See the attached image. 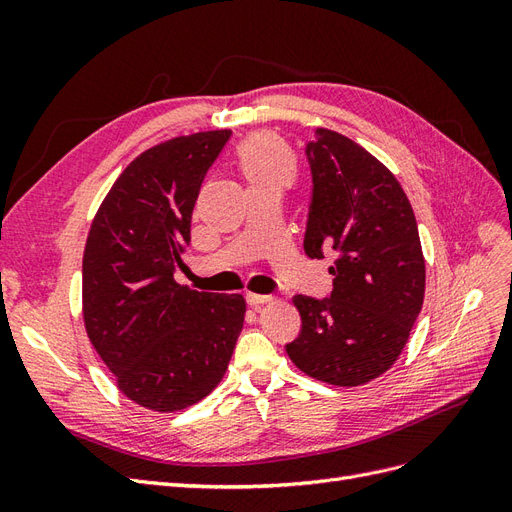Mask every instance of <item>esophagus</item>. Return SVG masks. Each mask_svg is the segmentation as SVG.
<instances>
[{"mask_svg":"<svg viewBox=\"0 0 512 512\" xmlns=\"http://www.w3.org/2000/svg\"><path fill=\"white\" fill-rule=\"evenodd\" d=\"M245 299H247V305L254 307V309H258L260 305H267V303L273 301V297H269V294H254V292L247 294Z\"/></svg>","mask_w":512,"mask_h":512,"instance_id":"1","label":"esophagus"}]
</instances>
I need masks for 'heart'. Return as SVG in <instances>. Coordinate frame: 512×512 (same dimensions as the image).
<instances>
[{
    "mask_svg": "<svg viewBox=\"0 0 512 512\" xmlns=\"http://www.w3.org/2000/svg\"><path fill=\"white\" fill-rule=\"evenodd\" d=\"M239 166L250 188H256V185L286 188L292 183L294 173H297L292 153L284 143L269 134L252 136L239 149Z\"/></svg>",
    "mask_w": 512,
    "mask_h": 512,
    "instance_id": "1",
    "label": "heart"
}]
</instances>
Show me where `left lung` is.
<instances>
[{"instance_id":"1","label":"left lung","mask_w":512,"mask_h":512,"mask_svg":"<svg viewBox=\"0 0 512 512\" xmlns=\"http://www.w3.org/2000/svg\"><path fill=\"white\" fill-rule=\"evenodd\" d=\"M305 254L333 252L327 299L297 294L301 333L286 346L303 374L335 386L382 376L406 348L425 299V258L395 175L348 136L316 128Z\"/></svg>"}]
</instances>
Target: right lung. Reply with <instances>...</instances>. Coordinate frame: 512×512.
I'll return each mask as SVG.
<instances>
[{"label":"right lung","mask_w":512,"mask_h":512,"mask_svg":"<svg viewBox=\"0 0 512 512\" xmlns=\"http://www.w3.org/2000/svg\"><path fill=\"white\" fill-rule=\"evenodd\" d=\"M230 130L177 136L117 177L83 254V320L117 389L153 412H179L224 378L245 320L241 294L175 282L194 203Z\"/></svg>","instance_id":"1"}]
</instances>
